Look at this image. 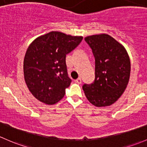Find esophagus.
Returning <instances> with one entry per match:
<instances>
[{"instance_id": "1", "label": "esophagus", "mask_w": 147, "mask_h": 147, "mask_svg": "<svg viewBox=\"0 0 147 147\" xmlns=\"http://www.w3.org/2000/svg\"><path fill=\"white\" fill-rule=\"evenodd\" d=\"M76 82L78 84H81V83H82V81H81V78H78V79L76 80Z\"/></svg>"}]
</instances>
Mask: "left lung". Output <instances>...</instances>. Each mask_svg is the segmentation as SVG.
Wrapping results in <instances>:
<instances>
[{
    "mask_svg": "<svg viewBox=\"0 0 147 147\" xmlns=\"http://www.w3.org/2000/svg\"><path fill=\"white\" fill-rule=\"evenodd\" d=\"M95 58V80L83 90L96 107L112 105L126 89L130 76V60L124 47L106 34L85 38Z\"/></svg>",
    "mask_w": 147,
    "mask_h": 147,
    "instance_id": "8db88e82",
    "label": "left lung"
}]
</instances>
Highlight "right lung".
<instances>
[{"label": "right lung", "mask_w": 147, "mask_h": 147, "mask_svg": "<svg viewBox=\"0 0 147 147\" xmlns=\"http://www.w3.org/2000/svg\"><path fill=\"white\" fill-rule=\"evenodd\" d=\"M82 40V37L53 31L37 37L29 46L24 59V77L28 89L38 100L53 105L62 99L71 83L66 56Z\"/></svg>", "instance_id": "add662e5"}]
</instances>
